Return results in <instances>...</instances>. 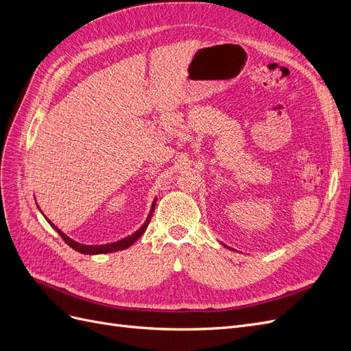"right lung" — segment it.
<instances>
[{"label": "right lung", "mask_w": 351, "mask_h": 351, "mask_svg": "<svg viewBox=\"0 0 351 351\" xmlns=\"http://www.w3.org/2000/svg\"><path fill=\"white\" fill-rule=\"evenodd\" d=\"M154 209H155V202L152 204V208H151V212H149V215H147V218H146V221H145V224L137 230L134 234H132V236H129V237H125V239H123V240H119V241H115V243H108V244H99V246H86V244H80V243H77V241H74V240H71L70 237H67L64 232H62L61 230H58L54 224H52L51 221H48L49 224H51V227L54 228L58 234L61 236V239L64 240L70 247H73L74 250H77V252H80V253H84V254H102V253H111V252H117V250H124V249H127V247H130L132 244L139 239L143 232L146 231V228H147V226H149V222H151V218H152V215H154Z\"/></svg>", "instance_id": "1"}]
</instances>
